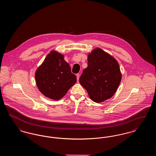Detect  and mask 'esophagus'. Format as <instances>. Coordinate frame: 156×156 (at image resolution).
I'll return each instance as SVG.
<instances>
[{"label": "esophagus", "mask_w": 156, "mask_h": 156, "mask_svg": "<svg viewBox=\"0 0 156 156\" xmlns=\"http://www.w3.org/2000/svg\"><path fill=\"white\" fill-rule=\"evenodd\" d=\"M76 75V78H77V81H78L79 78H80V74H77Z\"/></svg>", "instance_id": "esophagus-1"}]
</instances>
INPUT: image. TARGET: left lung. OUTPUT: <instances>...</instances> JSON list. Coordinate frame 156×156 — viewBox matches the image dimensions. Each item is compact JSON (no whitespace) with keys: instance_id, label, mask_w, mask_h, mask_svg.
Wrapping results in <instances>:
<instances>
[{"instance_id":"1","label":"left lung","mask_w":156,"mask_h":156,"mask_svg":"<svg viewBox=\"0 0 156 156\" xmlns=\"http://www.w3.org/2000/svg\"><path fill=\"white\" fill-rule=\"evenodd\" d=\"M122 80L119 64L113 56L99 48L88 55V67L80 78L90 99L100 103L111 98Z\"/></svg>"}]
</instances>
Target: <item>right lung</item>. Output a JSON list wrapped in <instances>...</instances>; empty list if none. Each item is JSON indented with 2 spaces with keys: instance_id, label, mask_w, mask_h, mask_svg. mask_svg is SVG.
Returning a JSON list of instances; mask_svg holds the SVG:
<instances>
[{
  "instance_id": "add662e5",
  "label": "right lung",
  "mask_w": 156,
  "mask_h": 156,
  "mask_svg": "<svg viewBox=\"0 0 156 156\" xmlns=\"http://www.w3.org/2000/svg\"><path fill=\"white\" fill-rule=\"evenodd\" d=\"M35 79L39 90L45 97L59 100L76 82V76L64 60V55L51 51L37 68Z\"/></svg>"
}]
</instances>
